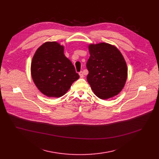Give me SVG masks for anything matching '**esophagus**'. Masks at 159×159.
Instances as JSON below:
<instances>
[{"label":"esophagus","mask_w":159,"mask_h":159,"mask_svg":"<svg viewBox=\"0 0 159 159\" xmlns=\"http://www.w3.org/2000/svg\"><path fill=\"white\" fill-rule=\"evenodd\" d=\"M79 75H80V78H84V72H83V71L80 72H79Z\"/></svg>","instance_id":"34e87169"}]
</instances>
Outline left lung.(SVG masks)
I'll return each instance as SVG.
<instances>
[{
  "label": "left lung",
  "instance_id": "1",
  "mask_svg": "<svg viewBox=\"0 0 159 159\" xmlns=\"http://www.w3.org/2000/svg\"><path fill=\"white\" fill-rule=\"evenodd\" d=\"M87 81L94 93L103 100L117 95L127 76V65L120 52L111 44L102 43L89 47Z\"/></svg>",
  "mask_w": 159,
  "mask_h": 159
}]
</instances>
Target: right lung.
<instances>
[{
  "label": "right lung",
  "instance_id": "add662e5",
  "mask_svg": "<svg viewBox=\"0 0 159 159\" xmlns=\"http://www.w3.org/2000/svg\"><path fill=\"white\" fill-rule=\"evenodd\" d=\"M63 47L56 42H47L37 50L31 65L32 77L36 87L48 97L63 96L80 75Z\"/></svg>",
  "mask_w": 159,
  "mask_h": 159
}]
</instances>
